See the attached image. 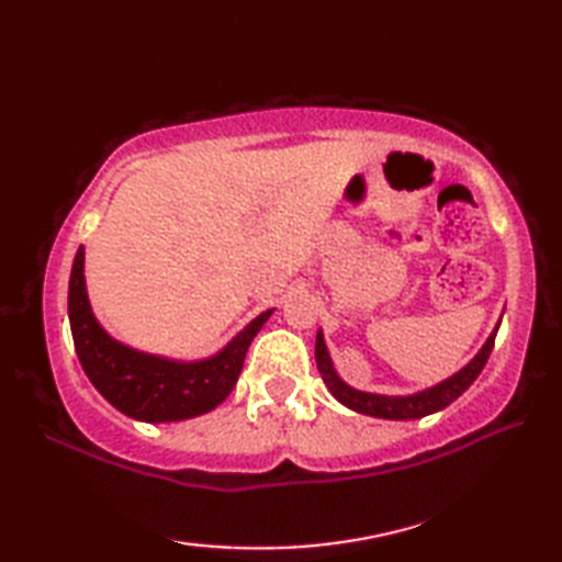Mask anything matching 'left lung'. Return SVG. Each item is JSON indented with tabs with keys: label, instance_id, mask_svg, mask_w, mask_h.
<instances>
[{
	"label": "left lung",
	"instance_id": "left-lung-1",
	"mask_svg": "<svg viewBox=\"0 0 562 562\" xmlns=\"http://www.w3.org/2000/svg\"><path fill=\"white\" fill-rule=\"evenodd\" d=\"M497 328H499V324L491 333V338H487L481 352L475 355L473 360L461 369V372L449 376L447 381H441V384H437L432 389L413 393V396H379V393H364V391H357V389L345 384V381L336 374V369H333V362H330L326 342H324V333L321 330L316 336V364H318L321 376H324V381H326L328 391L342 405H348L350 411H357L362 415H372V417H384V420H415V417H425L429 413L447 408L449 403L457 401L461 393L469 389L475 379H479V374L483 372V367L487 362V357H491V352H493Z\"/></svg>",
	"mask_w": 562,
	"mask_h": 562
}]
</instances>
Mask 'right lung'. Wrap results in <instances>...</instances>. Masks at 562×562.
<instances>
[{
	"label": "right lung",
	"instance_id": "right-lung-1",
	"mask_svg": "<svg viewBox=\"0 0 562 562\" xmlns=\"http://www.w3.org/2000/svg\"><path fill=\"white\" fill-rule=\"evenodd\" d=\"M69 326L75 350L89 381L113 408L145 423L188 420L229 396L241 374L248 345L270 318L272 308L238 333L210 360L176 362L125 348L105 333L93 316L83 284V248L79 246L69 274Z\"/></svg>",
	"mask_w": 562,
	"mask_h": 562
}]
</instances>
